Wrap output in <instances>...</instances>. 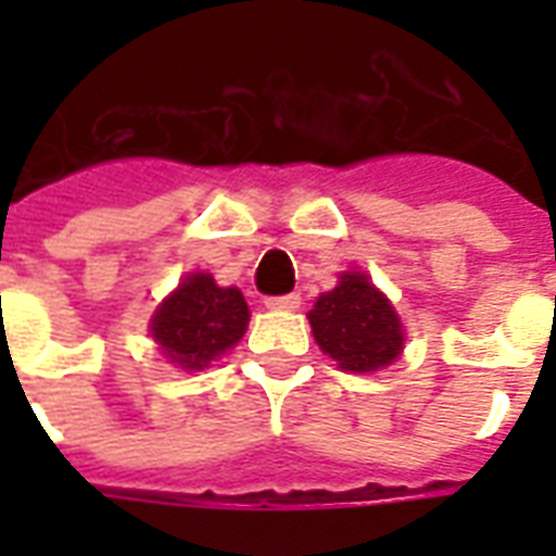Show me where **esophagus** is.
<instances>
[{
    "label": "esophagus",
    "instance_id": "esophagus-1",
    "mask_svg": "<svg viewBox=\"0 0 556 556\" xmlns=\"http://www.w3.org/2000/svg\"><path fill=\"white\" fill-rule=\"evenodd\" d=\"M300 294H282V296H268L265 305H268L270 312H296L300 308Z\"/></svg>",
    "mask_w": 556,
    "mask_h": 556
}]
</instances>
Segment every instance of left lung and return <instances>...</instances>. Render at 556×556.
I'll return each mask as SVG.
<instances>
[{"label": "left lung", "instance_id": "1", "mask_svg": "<svg viewBox=\"0 0 556 556\" xmlns=\"http://www.w3.org/2000/svg\"><path fill=\"white\" fill-rule=\"evenodd\" d=\"M317 346L343 371H378L404 349V326L383 291L361 270H346L338 288L308 312Z\"/></svg>", "mask_w": 556, "mask_h": 556}]
</instances>
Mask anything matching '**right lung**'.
Here are the masks:
<instances>
[{
    "label": "right lung",
    "mask_w": 556,
    "mask_h": 556,
    "mask_svg": "<svg viewBox=\"0 0 556 556\" xmlns=\"http://www.w3.org/2000/svg\"><path fill=\"white\" fill-rule=\"evenodd\" d=\"M248 320L251 312L239 288H222L210 274L195 270L159 305L150 331L169 364L201 371L242 340Z\"/></svg>",
    "instance_id": "right-lung-1"
}]
</instances>
